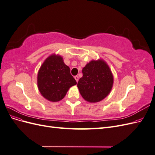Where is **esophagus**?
<instances>
[{
	"label": "esophagus",
	"instance_id": "obj_1",
	"mask_svg": "<svg viewBox=\"0 0 155 155\" xmlns=\"http://www.w3.org/2000/svg\"><path fill=\"white\" fill-rule=\"evenodd\" d=\"M74 78H75V79H76V81L77 82H78V80H79V77H78V76H74Z\"/></svg>",
	"mask_w": 155,
	"mask_h": 155
}]
</instances>
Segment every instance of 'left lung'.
<instances>
[{"label":"left lung","mask_w":155,"mask_h":155,"mask_svg":"<svg viewBox=\"0 0 155 155\" xmlns=\"http://www.w3.org/2000/svg\"><path fill=\"white\" fill-rule=\"evenodd\" d=\"M78 88L85 101L99 102L109 94L114 83V77L108 64L104 59L92 60L82 70Z\"/></svg>","instance_id":"obj_1"}]
</instances>
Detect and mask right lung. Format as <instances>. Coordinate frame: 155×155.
<instances>
[{"label": "right lung", "instance_id": "obj_1", "mask_svg": "<svg viewBox=\"0 0 155 155\" xmlns=\"http://www.w3.org/2000/svg\"><path fill=\"white\" fill-rule=\"evenodd\" d=\"M77 84L69 67L60 55L53 54L46 58L37 74V87L42 96L51 102L63 100L70 87Z\"/></svg>", "mask_w": 155, "mask_h": 155}]
</instances>
